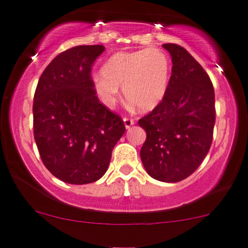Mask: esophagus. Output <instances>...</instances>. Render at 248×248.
Wrapping results in <instances>:
<instances>
[{
    "label": "esophagus",
    "mask_w": 248,
    "mask_h": 248,
    "mask_svg": "<svg viewBox=\"0 0 248 248\" xmlns=\"http://www.w3.org/2000/svg\"><path fill=\"white\" fill-rule=\"evenodd\" d=\"M123 121H124V125H125V127L126 128H130L132 125H134V120H132V118H128V117H124L123 118Z\"/></svg>",
    "instance_id": "1"
}]
</instances>
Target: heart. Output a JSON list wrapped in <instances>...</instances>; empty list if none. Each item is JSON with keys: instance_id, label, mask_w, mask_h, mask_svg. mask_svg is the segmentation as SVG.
I'll return each mask as SVG.
<instances>
[{"instance_id": "b5f03b06", "label": "heart", "mask_w": 248, "mask_h": 248, "mask_svg": "<svg viewBox=\"0 0 248 248\" xmlns=\"http://www.w3.org/2000/svg\"><path fill=\"white\" fill-rule=\"evenodd\" d=\"M96 77L94 87L105 104L113 105L123 87L125 99L140 111H150L164 99L170 63L160 49L118 52L111 55Z\"/></svg>"}]
</instances>
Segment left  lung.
Segmentation results:
<instances>
[{
  "instance_id": "8db88e82",
  "label": "left lung",
  "mask_w": 248,
  "mask_h": 248,
  "mask_svg": "<svg viewBox=\"0 0 248 248\" xmlns=\"http://www.w3.org/2000/svg\"><path fill=\"white\" fill-rule=\"evenodd\" d=\"M162 47L171 56V76L161 103L139 121L147 132L140 155L152 178L176 183L198 169L211 147L215 90L187 50L176 44Z\"/></svg>"
}]
</instances>
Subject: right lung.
Wrapping results in <instances>:
<instances>
[{"label":"right lung","instance_id":"1","mask_svg":"<svg viewBox=\"0 0 248 248\" xmlns=\"http://www.w3.org/2000/svg\"><path fill=\"white\" fill-rule=\"evenodd\" d=\"M103 45H82L50 62L33 96V137L45 167L69 184L103 177L124 122L96 96L91 66Z\"/></svg>","mask_w":248,"mask_h":248}]
</instances>
